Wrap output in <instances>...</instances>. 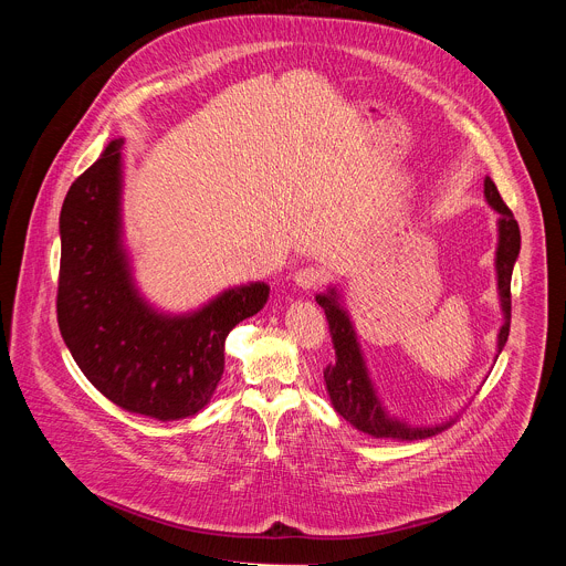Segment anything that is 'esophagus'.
Here are the masks:
<instances>
[{
    "mask_svg": "<svg viewBox=\"0 0 566 566\" xmlns=\"http://www.w3.org/2000/svg\"><path fill=\"white\" fill-rule=\"evenodd\" d=\"M322 280H325V273H322L319 269L315 266H302L293 273V282L300 286V289H313L317 286Z\"/></svg>",
    "mask_w": 566,
    "mask_h": 566,
    "instance_id": "1",
    "label": "esophagus"
}]
</instances>
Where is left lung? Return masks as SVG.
Listing matches in <instances>:
<instances>
[{"instance_id":"8db88e82","label":"left lung","mask_w":566,"mask_h":566,"mask_svg":"<svg viewBox=\"0 0 566 566\" xmlns=\"http://www.w3.org/2000/svg\"><path fill=\"white\" fill-rule=\"evenodd\" d=\"M483 197H486L489 206L500 214L497 217V251H495V273H497V295L504 322L497 332V354H502L509 332H511V275L513 266L520 255V226L509 210V206L502 201L497 186L491 177L483 179ZM315 302L325 308L329 334L336 349V360L325 367V382L332 396V402L336 412L349 421L356 430L371 434V437H391V439H426L432 437L450 426L434 423V426H412L387 412L382 400L378 396V389L369 376L365 354L358 343V334L354 329V322L349 311L343 304V297L336 286H329L325 293H317Z\"/></svg>"}]
</instances>
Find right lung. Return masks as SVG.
Here are the masks:
<instances>
[{
    "label": "right lung",
    "instance_id": "add662e5",
    "mask_svg": "<svg viewBox=\"0 0 566 566\" xmlns=\"http://www.w3.org/2000/svg\"><path fill=\"white\" fill-rule=\"evenodd\" d=\"M123 143L114 138L64 197L57 325L77 367L118 408L186 419L206 408L228 334L264 308L271 286H230L188 313L149 304L123 239Z\"/></svg>",
    "mask_w": 566,
    "mask_h": 566
}]
</instances>
